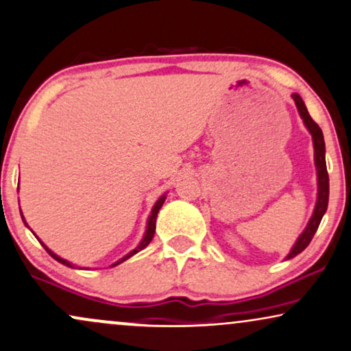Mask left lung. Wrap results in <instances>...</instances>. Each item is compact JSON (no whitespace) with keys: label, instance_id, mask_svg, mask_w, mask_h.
I'll list each match as a JSON object with an SVG mask.
<instances>
[{"label":"left lung","instance_id":"left-lung-1","mask_svg":"<svg viewBox=\"0 0 351 351\" xmlns=\"http://www.w3.org/2000/svg\"><path fill=\"white\" fill-rule=\"evenodd\" d=\"M293 101L296 104V109L300 112V117L304 122L306 128L313 136V145H314V164L315 171H317V200H315V206L313 211V216H311L308 226L304 228V231L301 232L300 237H298L295 245H293L289 254L285 257V261H289V258L296 257L298 254H301L302 250L309 245V242L313 241V237L317 231L319 224H321L322 216L326 215L327 205H328V174H327V166H326V143H324V135L322 130L319 128V125L311 119L308 109H306L304 101H302L300 94H291Z\"/></svg>","mask_w":351,"mask_h":351}]
</instances>
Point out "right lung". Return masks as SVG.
I'll return each instance as SVG.
<instances>
[{
    "instance_id": "right-lung-1",
    "label": "right lung",
    "mask_w": 351,
    "mask_h": 351,
    "mask_svg": "<svg viewBox=\"0 0 351 351\" xmlns=\"http://www.w3.org/2000/svg\"><path fill=\"white\" fill-rule=\"evenodd\" d=\"M164 202H166V193H164V195H161V197H159V198H158V202H156V203H154L153 210H151V215L148 216V223H146V231H145V234H143V239L140 241V244H138V245H136V247L132 250V252H128L127 255H125V257H122V258H120V261H117L115 263H112V265H110V267H115V265H119V263H122V262H125V261H127V258H130V257H133V255H135V254H138V252H140V250H143V249H145V247H146V245H148V244H149V242H151V239H153V236H154V231H156V218H158V213H159V210H161V206L164 205ZM19 211H21V208H19ZM21 218H23V221H24V224H25V226H27V223H25V219H24V215H23V211H21ZM27 228H29V226H27ZM29 229H30V228H29ZM30 231H32V229H30ZM32 232H34V231H32ZM34 236H36V234H34ZM36 237H37V236H36ZM37 239H38V237H37ZM38 242H40V244L43 245V247H45V250H47V252H49V254L51 255V257H53V258H55V261H56V262L63 263V265H66V267H70V268H75V267H76V265H75V263H71V262L64 261V258H62V257H60V255H56V254L53 252V250H50L49 247H47V245H45V244H43V242H42L40 239H38ZM77 268H81V267H77ZM81 270H83V268H81Z\"/></svg>"
}]
</instances>
